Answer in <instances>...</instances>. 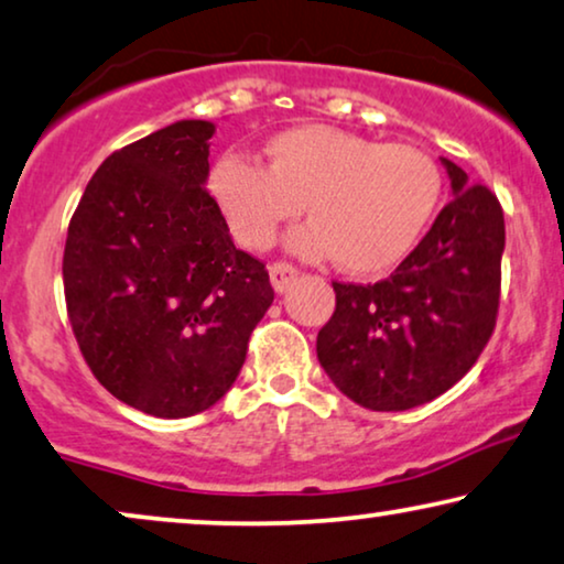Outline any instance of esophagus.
<instances>
[{
  "instance_id": "esophagus-1",
  "label": "esophagus",
  "mask_w": 564,
  "mask_h": 564,
  "mask_svg": "<svg viewBox=\"0 0 564 564\" xmlns=\"http://www.w3.org/2000/svg\"><path fill=\"white\" fill-rule=\"evenodd\" d=\"M268 273H271V283L279 293L289 291L293 279H296V268L289 263H273L271 268H268Z\"/></svg>"
}]
</instances>
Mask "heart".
<instances>
[{
	"mask_svg": "<svg viewBox=\"0 0 564 564\" xmlns=\"http://www.w3.org/2000/svg\"><path fill=\"white\" fill-rule=\"evenodd\" d=\"M209 194L245 248H268L301 206L308 221L285 237L291 252L335 256L347 273H378L422 237L437 209L442 176L414 145H380L329 124H301L268 140L265 165L221 155Z\"/></svg>",
	"mask_w": 564,
	"mask_h": 564,
	"instance_id": "1",
	"label": "heart"
}]
</instances>
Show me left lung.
Wrapping results in <instances>:
<instances>
[{
	"label": "left lung",
	"mask_w": 564,
	"mask_h": 564,
	"mask_svg": "<svg viewBox=\"0 0 564 564\" xmlns=\"http://www.w3.org/2000/svg\"><path fill=\"white\" fill-rule=\"evenodd\" d=\"M452 199L391 279L332 283L337 308L316 358L347 399L406 411L449 391L496 327L506 248L503 209L486 186L442 158Z\"/></svg>",
	"instance_id": "obj_1"
}]
</instances>
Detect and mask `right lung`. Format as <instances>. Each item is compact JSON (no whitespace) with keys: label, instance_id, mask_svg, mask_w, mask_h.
Segmentation results:
<instances>
[{"label":"right lung","instance_id":"right-lung-1","mask_svg":"<svg viewBox=\"0 0 564 564\" xmlns=\"http://www.w3.org/2000/svg\"><path fill=\"white\" fill-rule=\"evenodd\" d=\"M214 124L178 120L99 165L68 225L63 289L84 360L115 399L184 419L240 376L273 304L206 194Z\"/></svg>","mask_w":564,"mask_h":564}]
</instances>
